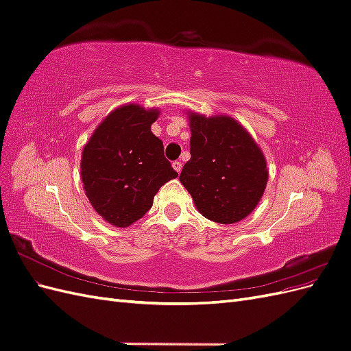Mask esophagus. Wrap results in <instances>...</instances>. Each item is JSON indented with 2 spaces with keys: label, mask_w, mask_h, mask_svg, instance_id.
Returning a JSON list of instances; mask_svg holds the SVG:
<instances>
[{
  "label": "esophagus",
  "mask_w": 351,
  "mask_h": 351,
  "mask_svg": "<svg viewBox=\"0 0 351 351\" xmlns=\"http://www.w3.org/2000/svg\"><path fill=\"white\" fill-rule=\"evenodd\" d=\"M173 168L176 169V171L180 174V173H182V168H183V164L182 162H180V161H174L173 162Z\"/></svg>",
  "instance_id": "esophagus-1"
}]
</instances>
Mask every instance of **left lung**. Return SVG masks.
I'll return each instance as SVG.
<instances>
[{"instance_id":"left-lung-1","label":"left lung","mask_w":351,"mask_h":351,"mask_svg":"<svg viewBox=\"0 0 351 351\" xmlns=\"http://www.w3.org/2000/svg\"><path fill=\"white\" fill-rule=\"evenodd\" d=\"M190 159L180 182L197 210L219 224H234L256 208L268 182L267 161L244 127L228 115L189 112Z\"/></svg>"}]
</instances>
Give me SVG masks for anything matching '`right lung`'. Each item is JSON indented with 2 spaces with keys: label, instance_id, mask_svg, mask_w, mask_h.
<instances>
[{
  "label": "right lung",
  "instance_id": "add662e5",
  "mask_svg": "<svg viewBox=\"0 0 351 351\" xmlns=\"http://www.w3.org/2000/svg\"><path fill=\"white\" fill-rule=\"evenodd\" d=\"M159 111L127 104L111 111L84 145L83 189L93 209L114 227H129L152 208L154 196L178 174L151 132Z\"/></svg>",
  "mask_w": 351,
  "mask_h": 351
}]
</instances>
